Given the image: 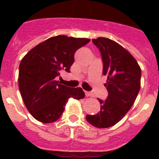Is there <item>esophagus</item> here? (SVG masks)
<instances>
[{
  "label": "esophagus",
  "mask_w": 159,
  "mask_h": 159,
  "mask_svg": "<svg viewBox=\"0 0 159 159\" xmlns=\"http://www.w3.org/2000/svg\"><path fill=\"white\" fill-rule=\"evenodd\" d=\"M85 95H86V97H92V93L90 92H85Z\"/></svg>",
  "instance_id": "obj_1"
}]
</instances>
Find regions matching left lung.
Returning a JSON list of instances; mask_svg holds the SVG:
<instances>
[{
	"mask_svg": "<svg viewBox=\"0 0 159 159\" xmlns=\"http://www.w3.org/2000/svg\"><path fill=\"white\" fill-rule=\"evenodd\" d=\"M92 42L102 54L108 97L104 102L99 99L98 113L87 115L86 119L97 128H108L118 123L133 106L140 89L141 68L131 53L116 41L99 37Z\"/></svg>",
	"mask_w": 159,
	"mask_h": 159,
	"instance_id": "left-lung-1",
	"label": "left lung"
}]
</instances>
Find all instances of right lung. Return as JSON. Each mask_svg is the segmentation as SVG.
Returning <instances> with one entry per match:
<instances>
[{
    "label": "right lung",
    "instance_id": "1",
    "mask_svg": "<svg viewBox=\"0 0 159 159\" xmlns=\"http://www.w3.org/2000/svg\"><path fill=\"white\" fill-rule=\"evenodd\" d=\"M88 42L87 38L54 36L39 43L22 58L19 89L26 108L35 120L54 122L61 117L69 98H84L81 87L59 84L56 77L62 71L70 72L75 52Z\"/></svg>",
    "mask_w": 159,
    "mask_h": 159
}]
</instances>
